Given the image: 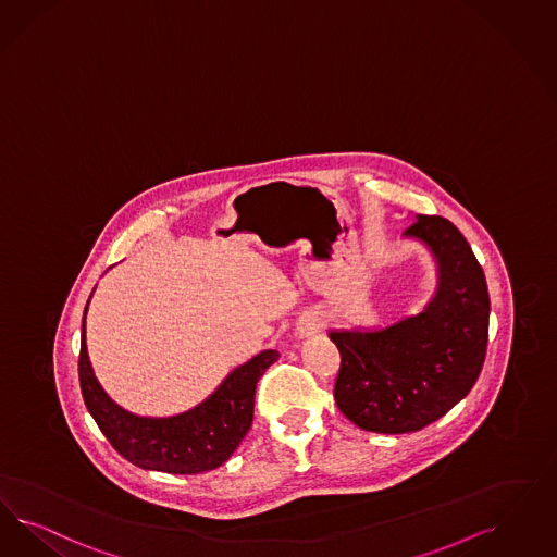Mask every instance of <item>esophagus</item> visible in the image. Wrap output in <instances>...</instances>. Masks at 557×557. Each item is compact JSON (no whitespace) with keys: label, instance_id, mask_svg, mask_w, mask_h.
Returning a JSON list of instances; mask_svg holds the SVG:
<instances>
[{"label":"esophagus","instance_id":"1","mask_svg":"<svg viewBox=\"0 0 557 557\" xmlns=\"http://www.w3.org/2000/svg\"><path fill=\"white\" fill-rule=\"evenodd\" d=\"M321 326H323V323H321V319H319V317H308L307 321L300 325V333H302L305 337H308V335L319 333V331H321Z\"/></svg>","mask_w":557,"mask_h":557}]
</instances>
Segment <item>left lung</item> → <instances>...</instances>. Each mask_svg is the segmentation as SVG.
Listing matches in <instances>:
<instances>
[{
	"mask_svg": "<svg viewBox=\"0 0 557 557\" xmlns=\"http://www.w3.org/2000/svg\"><path fill=\"white\" fill-rule=\"evenodd\" d=\"M418 238L438 265V288L422 312L376 331H331L342 354L335 404L368 432L407 434L448 413L473 388L487 349L490 294L459 228L418 215Z\"/></svg>",
	"mask_w": 557,
	"mask_h": 557,
	"instance_id": "8db88e82",
	"label": "left lung"
}]
</instances>
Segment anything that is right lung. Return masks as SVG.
Here are the masks:
<instances>
[{"mask_svg": "<svg viewBox=\"0 0 557 557\" xmlns=\"http://www.w3.org/2000/svg\"><path fill=\"white\" fill-rule=\"evenodd\" d=\"M84 333L82 323L77 362L79 388L100 432L116 453L135 467L176 475L211 471L231 459L252 423L257 383L280 358L275 349L261 351L247 364L234 368L203 404L185 413L173 418H139L111 401L98 384L88 360Z\"/></svg>", "mask_w": 557, "mask_h": 557, "instance_id": "1", "label": "right lung"}]
</instances>
